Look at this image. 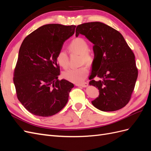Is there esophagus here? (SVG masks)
<instances>
[{"instance_id":"obj_1","label":"esophagus","mask_w":151,"mask_h":151,"mask_svg":"<svg viewBox=\"0 0 151 151\" xmlns=\"http://www.w3.org/2000/svg\"><path fill=\"white\" fill-rule=\"evenodd\" d=\"M76 86H81L83 87V88H86V87L88 86V83H81V84H76Z\"/></svg>"}]
</instances>
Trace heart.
I'll list each match as a JSON object with an SVG mask.
<instances>
[{
	"instance_id": "obj_1",
	"label": "heart",
	"mask_w": 151,
	"mask_h": 151,
	"mask_svg": "<svg viewBox=\"0 0 151 151\" xmlns=\"http://www.w3.org/2000/svg\"><path fill=\"white\" fill-rule=\"evenodd\" d=\"M68 51L70 53L80 54V63L81 65L86 63L91 65L94 58L89 52L88 43L82 38H76L73 40L68 46ZM57 61L60 67L64 69L68 66V56L64 50H60L57 55ZM88 75V69L84 65L77 68H70L63 72L62 77L65 79L74 83H81L83 82Z\"/></svg>"
}]
</instances>
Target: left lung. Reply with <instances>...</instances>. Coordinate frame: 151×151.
<instances>
[{
  "instance_id": "obj_1",
  "label": "left lung",
  "mask_w": 151,
  "mask_h": 151,
  "mask_svg": "<svg viewBox=\"0 0 151 151\" xmlns=\"http://www.w3.org/2000/svg\"><path fill=\"white\" fill-rule=\"evenodd\" d=\"M79 34L94 44L89 84L96 87L99 95L93 105L103 111L123 108L130 101L138 76L134 53L120 32L102 22L78 25L76 36Z\"/></svg>"
}]
</instances>
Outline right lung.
<instances>
[{
    "label": "right lung",
    "instance_id": "obj_1",
    "mask_svg": "<svg viewBox=\"0 0 151 151\" xmlns=\"http://www.w3.org/2000/svg\"><path fill=\"white\" fill-rule=\"evenodd\" d=\"M76 27L45 24L27 36L21 45L13 81L19 101L35 115H55L68 101L74 86L58 80L57 55L65 41L74 34Z\"/></svg>",
    "mask_w": 151,
    "mask_h": 151
}]
</instances>
